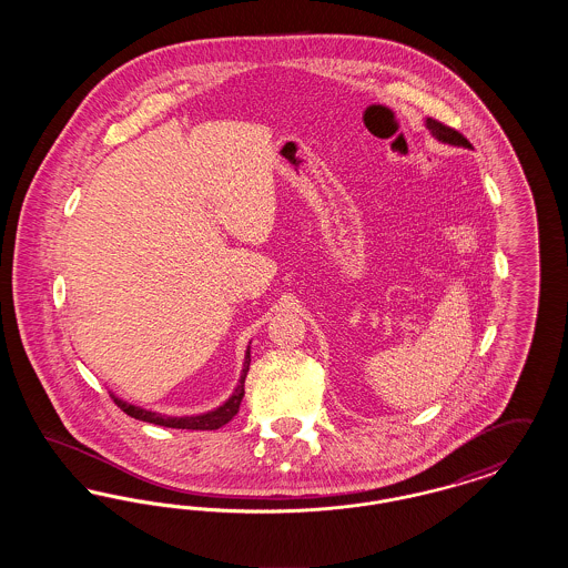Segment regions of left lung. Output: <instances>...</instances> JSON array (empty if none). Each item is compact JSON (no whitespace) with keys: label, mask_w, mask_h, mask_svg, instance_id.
Instances as JSON below:
<instances>
[{"label":"left lung","mask_w":568,"mask_h":568,"mask_svg":"<svg viewBox=\"0 0 568 568\" xmlns=\"http://www.w3.org/2000/svg\"><path fill=\"white\" fill-rule=\"evenodd\" d=\"M426 128L433 132L436 140L440 142H447V144H454V146H464V149H470V142L459 134L458 130L436 121V119H426Z\"/></svg>","instance_id":"1"}]
</instances>
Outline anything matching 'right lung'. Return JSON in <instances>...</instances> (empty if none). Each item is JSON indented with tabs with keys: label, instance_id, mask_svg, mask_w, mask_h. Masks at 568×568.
<instances>
[{
	"label": "right lung",
	"instance_id": "add662e5",
	"mask_svg": "<svg viewBox=\"0 0 568 568\" xmlns=\"http://www.w3.org/2000/svg\"><path fill=\"white\" fill-rule=\"evenodd\" d=\"M248 364H251V352L246 349L244 355V368L243 377L241 383L236 387V392L232 394V398L225 403V405L219 406L215 410H209L204 415H193V417H165L160 413H153V410H144L140 406L130 405V403H123L121 398H116L114 394H110V398L114 400V405L119 406L123 413H128L130 417L140 419V422H149V424H155V426H163V428H179V430H216L221 426H225L241 408L244 396V378L248 373Z\"/></svg>",
	"mask_w": 568,
	"mask_h": 568
}]
</instances>
